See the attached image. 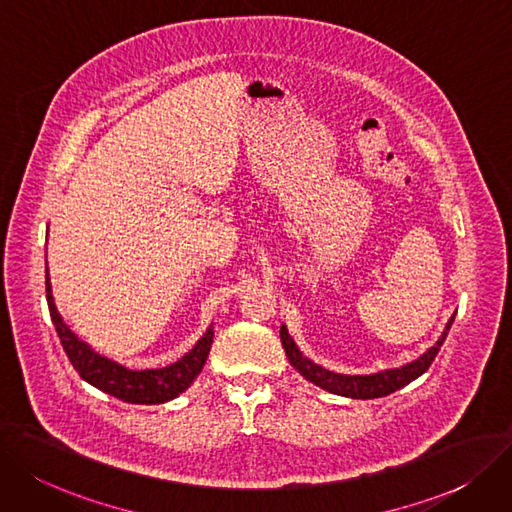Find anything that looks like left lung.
Returning <instances> with one entry per match:
<instances>
[{
  "label": "left lung",
  "instance_id": "1",
  "mask_svg": "<svg viewBox=\"0 0 512 512\" xmlns=\"http://www.w3.org/2000/svg\"><path fill=\"white\" fill-rule=\"evenodd\" d=\"M454 317L447 321L445 330H443L441 338L435 342V346H431V349H428L424 355H420L418 359L405 363L401 367H391V370H380L376 374H365V376L338 374V372L325 370V367L313 363L309 357L302 355V351L296 346L294 338L288 334V327L285 325H281L279 336H281L285 355H288V359H290V365L296 367L300 376H304L315 386L323 388V391H327V393L349 397V399H378V397H386V395L399 391V388L420 378L428 370V367H431V363L435 361V357L441 349V344L447 338L449 327H452V323H454Z\"/></svg>",
  "mask_w": 512,
  "mask_h": 512
}]
</instances>
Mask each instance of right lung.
<instances>
[{
  "instance_id": "right-lung-1",
  "label": "right lung",
  "mask_w": 512,
  "mask_h": 512,
  "mask_svg": "<svg viewBox=\"0 0 512 512\" xmlns=\"http://www.w3.org/2000/svg\"><path fill=\"white\" fill-rule=\"evenodd\" d=\"M46 298H48V309H50L52 323L56 327V334L60 338V344H63L69 361L73 363L75 372L88 384L96 386L98 391L126 403L155 405V403H166L176 399L180 393H185L193 384V380L201 374L212 349L214 330L210 325L206 334L197 340L193 349L187 355H182L178 361H174L172 365L159 367V370H130L126 365L96 353L88 342L77 338V334L71 332V327L63 321V317H60L54 304L48 269H46Z\"/></svg>"
}]
</instances>
